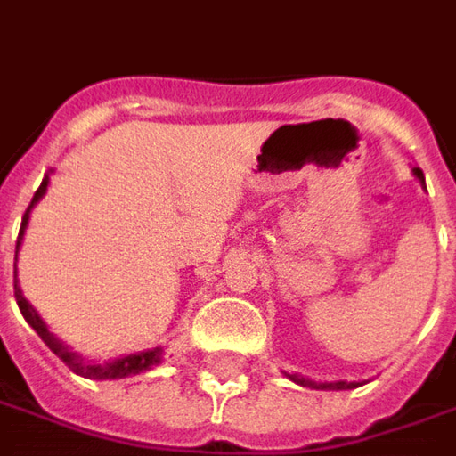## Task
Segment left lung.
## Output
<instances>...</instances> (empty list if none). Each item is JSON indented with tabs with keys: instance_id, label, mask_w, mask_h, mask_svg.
<instances>
[{
	"instance_id": "obj_1",
	"label": "left lung",
	"mask_w": 456,
	"mask_h": 456,
	"mask_svg": "<svg viewBox=\"0 0 456 456\" xmlns=\"http://www.w3.org/2000/svg\"><path fill=\"white\" fill-rule=\"evenodd\" d=\"M414 175L419 181H425V175H422L419 168H414ZM288 378L297 382V385H303V387H313V390H353V387H357V382H313V379L300 378V375H288Z\"/></svg>"
}]
</instances>
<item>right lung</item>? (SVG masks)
<instances>
[{"label": "right lung", "instance_id": "obj_1", "mask_svg": "<svg viewBox=\"0 0 456 456\" xmlns=\"http://www.w3.org/2000/svg\"><path fill=\"white\" fill-rule=\"evenodd\" d=\"M46 183H49V178H44L42 186L37 188V193L31 198L29 208L24 213V218H21V228H19V238H17V253H19V246H21V235H24V228H27V221H29V210L34 208V203L44 196V191H46ZM14 297H17V305L21 310V315L24 320L29 322L31 328L37 330V335L42 338L44 345L52 350V353L64 362L71 372H77L81 378H89V379H116V378H128V375H136L141 370H149L151 365H156L159 360H161V350L156 347V350H149V353H138V354H128V357H118L114 362H109V365H86L84 360H78L77 354L69 353L61 342L56 340L54 335L46 330V325L42 322V318L37 315V310L24 300V295L19 290V282H17V275H14Z\"/></svg>", "mask_w": 456, "mask_h": 456}]
</instances>
